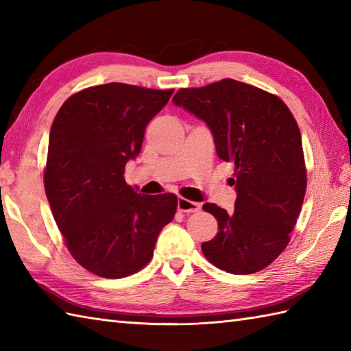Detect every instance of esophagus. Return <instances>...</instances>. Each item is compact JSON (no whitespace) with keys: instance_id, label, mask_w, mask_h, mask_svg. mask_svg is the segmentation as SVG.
I'll return each mask as SVG.
<instances>
[{"instance_id":"34e87169","label":"esophagus","mask_w":351,"mask_h":351,"mask_svg":"<svg viewBox=\"0 0 351 351\" xmlns=\"http://www.w3.org/2000/svg\"><path fill=\"white\" fill-rule=\"evenodd\" d=\"M178 210L181 213H196L200 210V205L197 202H193V200L180 197L178 199Z\"/></svg>"}]
</instances>
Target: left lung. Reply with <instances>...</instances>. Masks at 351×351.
Returning a JSON list of instances; mask_svg holds the SVG:
<instances>
[{"label":"left lung","mask_w":351,"mask_h":351,"mask_svg":"<svg viewBox=\"0 0 351 351\" xmlns=\"http://www.w3.org/2000/svg\"><path fill=\"white\" fill-rule=\"evenodd\" d=\"M173 104L211 130L219 158L235 166V210L205 204L219 232L202 244L205 258L232 274L270 265L289 243L306 193L299 125L279 96L230 78L181 88Z\"/></svg>","instance_id":"8db88e82"}]
</instances>
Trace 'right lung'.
I'll list each match as a JSON object with an SVG mask.
<instances>
[{
	"mask_svg": "<svg viewBox=\"0 0 351 351\" xmlns=\"http://www.w3.org/2000/svg\"><path fill=\"white\" fill-rule=\"evenodd\" d=\"M171 93L123 83L88 87L66 99L52 122L45 193L71 255L101 278L140 271L175 217L173 193L141 195L123 178Z\"/></svg>",
	"mask_w": 351,
	"mask_h": 351,
	"instance_id": "add662e5",
	"label": "right lung"
}]
</instances>
